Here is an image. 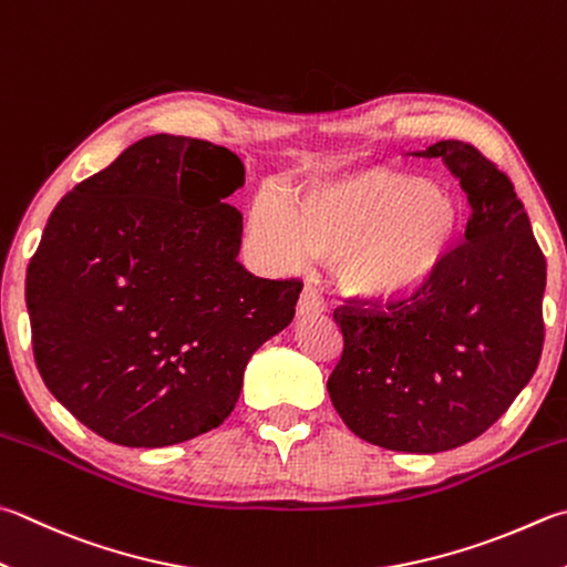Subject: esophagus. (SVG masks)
Listing matches in <instances>:
<instances>
[{"label":"esophagus","instance_id":"esophagus-1","mask_svg":"<svg viewBox=\"0 0 567 567\" xmlns=\"http://www.w3.org/2000/svg\"><path fill=\"white\" fill-rule=\"evenodd\" d=\"M298 316H318L320 311H323V303L318 301V296L313 288H303L301 298H298V306H296Z\"/></svg>","mask_w":567,"mask_h":567}]
</instances>
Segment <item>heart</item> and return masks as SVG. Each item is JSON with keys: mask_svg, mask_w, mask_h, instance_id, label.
I'll return each mask as SVG.
<instances>
[{"mask_svg": "<svg viewBox=\"0 0 567 567\" xmlns=\"http://www.w3.org/2000/svg\"><path fill=\"white\" fill-rule=\"evenodd\" d=\"M249 241L264 266L286 271L308 254L330 259L338 291L370 308L398 306L430 286L462 247L464 205L430 179L375 175L296 202L261 195Z\"/></svg>", "mask_w": 567, "mask_h": 567, "instance_id": "heart-1", "label": "heart"}]
</instances>
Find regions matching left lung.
Listing matches in <instances>:
<instances>
[{
  "label": "left lung",
  "mask_w": 567,
  "mask_h": 567,
  "mask_svg": "<svg viewBox=\"0 0 567 567\" xmlns=\"http://www.w3.org/2000/svg\"><path fill=\"white\" fill-rule=\"evenodd\" d=\"M410 155L442 157L458 179L472 207L466 244L410 303L338 308L343 352L328 392L360 440L436 454L484 434L536 372L546 256L511 179L474 145Z\"/></svg>",
  "instance_id": "1"
}]
</instances>
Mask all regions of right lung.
<instances>
[{"mask_svg": "<svg viewBox=\"0 0 567 567\" xmlns=\"http://www.w3.org/2000/svg\"><path fill=\"white\" fill-rule=\"evenodd\" d=\"M241 185L227 147L157 133L51 212L27 269L37 368L103 440L155 450L215 430L249 358L293 320L301 281L237 261Z\"/></svg>", "mask_w": 567, "mask_h": 567, "instance_id": "1", "label": "right lung"}]
</instances>
